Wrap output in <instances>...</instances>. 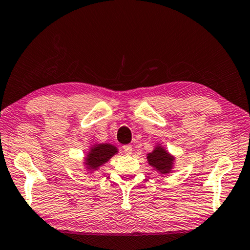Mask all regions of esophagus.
Masks as SVG:
<instances>
[{
    "label": "esophagus",
    "mask_w": 250,
    "mask_h": 250,
    "mask_svg": "<svg viewBox=\"0 0 250 250\" xmlns=\"http://www.w3.org/2000/svg\"><path fill=\"white\" fill-rule=\"evenodd\" d=\"M123 151H124L126 155H130V154H132V152H133L132 145H124V146H123Z\"/></svg>",
    "instance_id": "esophagus-1"
}]
</instances>
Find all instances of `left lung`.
<instances>
[{
	"mask_svg": "<svg viewBox=\"0 0 250 250\" xmlns=\"http://www.w3.org/2000/svg\"><path fill=\"white\" fill-rule=\"evenodd\" d=\"M147 162L160 173L167 174L170 173L172 167H173L174 156H172L167 151H165L161 145H157L153 149V152L147 154Z\"/></svg>",
	"mask_w": 250,
	"mask_h": 250,
	"instance_id": "obj_1",
	"label": "left lung"
}]
</instances>
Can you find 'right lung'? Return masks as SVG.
Wrapping results in <instances>:
<instances>
[{
    "mask_svg": "<svg viewBox=\"0 0 250 250\" xmlns=\"http://www.w3.org/2000/svg\"><path fill=\"white\" fill-rule=\"evenodd\" d=\"M117 152V147L112 144L103 143L94 145L85 157L86 168L91 172L96 171L99 167L105 164L110 157L116 154Z\"/></svg>",
    "mask_w": 250,
    "mask_h": 250,
    "instance_id": "obj_1",
    "label": "right lung"
}]
</instances>
